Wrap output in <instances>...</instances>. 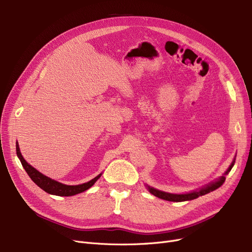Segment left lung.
I'll use <instances>...</instances> for the list:
<instances>
[{
	"label": "left lung",
	"mask_w": 252,
	"mask_h": 252,
	"mask_svg": "<svg viewBox=\"0 0 252 252\" xmlns=\"http://www.w3.org/2000/svg\"><path fill=\"white\" fill-rule=\"evenodd\" d=\"M235 165V158L233 160V162L231 163V166L228 167V169L226 170V172L223 174V176H221L220 179L215 180L214 182H211L209 184H207L206 187L200 189L199 190H193L191 192H188V193H182V194H176V193H170V192H165L161 191L158 189H156L153 188L147 187L148 190L150 193H152L153 195L158 196L159 199L166 200V201H170V202H184V201H190V200H194L196 198H199L201 195H204L206 193H209L210 191H213L215 189H217L218 188H220L221 185L223 184V182L225 181V176L224 175L228 174V172L232 170V168Z\"/></svg>",
	"instance_id": "obj_1"
}]
</instances>
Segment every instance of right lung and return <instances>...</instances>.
Instances as JSON below:
<instances>
[{
    "mask_svg": "<svg viewBox=\"0 0 252 252\" xmlns=\"http://www.w3.org/2000/svg\"><path fill=\"white\" fill-rule=\"evenodd\" d=\"M16 155H17L18 158L20 159L21 165H23L24 169L28 173L30 178L34 181L40 189H42L43 190L50 193V194H54V195L70 196V195L83 192V191L89 189L90 188H92L93 185L95 183V181L99 179L102 175V174H99L96 177H94L91 181L83 183V184L65 185V184H63L61 182H58L56 180H53V179L45 176V175H43L38 170H36L34 167H32L30 163H28L26 161V159L23 158V156H21L19 146H18V142H16Z\"/></svg>",
    "mask_w": 252,
    "mask_h": 252,
    "instance_id": "add662e5",
    "label": "right lung"
}]
</instances>
